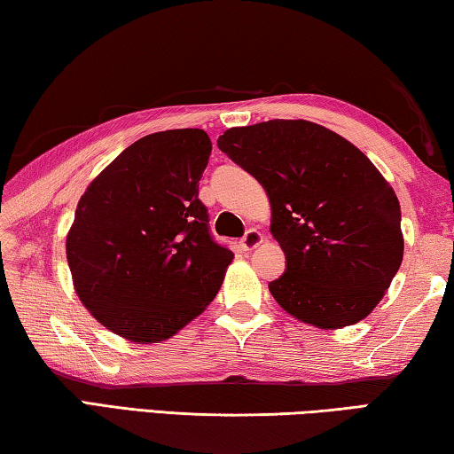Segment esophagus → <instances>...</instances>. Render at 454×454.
<instances>
[{
  "label": "esophagus",
  "instance_id": "1",
  "mask_svg": "<svg viewBox=\"0 0 454 454\" xmlns=\"http://www.w3.org/2000/svg\"><path fill=\"white\" fill-rule=\"evenodd\" d=\"M262 240H264L262 234H260L256 228H250L248 232H246V234L242 236L240 246H242L244 250H254V248H258L260 244H262Z\"/></svg>",
  "mask_w": 454,
  "mask_h": 454
}]
</instances>
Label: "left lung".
I'll list each match as a JSON object with an SVG mask.
<instances>
[{"label":"left lung","instance_id":"1","mask_svg":"<svg viewBox=\"0 0 454 454\" xmlns=\"http://www.w3.org/2000/svg\"><path fill=\"white\" fill-rule=\"evenodd\" d=\"M218 148L262 184L286 272L274 301L306 325L342 328L382 301L403 262L395 190L356 145L306 120L230 128Z\"/></svg>","mask_w":454,"mask_h":454}]
</instances>
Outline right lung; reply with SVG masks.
Wrapping results in <instances>:
<instances>
[{
  "instance_id": "obj_1",
  "label": "right lung",
  "mask_w": 454,
  "mask_h": 454,
  "mask_svg": "<svg viewBox=\"0 0 454 454\" xmlns=\"http://www.w3.org/2000/svg\"><path fill=\"white\" fill-rule=\"evenodd\" d=\"M210 152L198 128L144 136L80 198L66 240L75 292L128 340L174 336L214 301L232 262L198 198Z\"/></svg>"
}]
</instances>
